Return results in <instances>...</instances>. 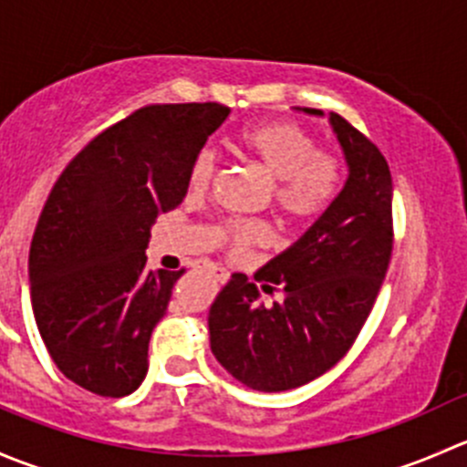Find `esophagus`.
Here are the masks:
<instances>
[{
	"label": "esophagus",
	"mask_w": 467,
	"mask_h": 467,
	"mask_svg": "<svg viewBox=\"0 0 467 467\" xmlns=\"http://www.w3.org/2000/svg\"><path fill=\"white\" fill-rule=\"evenodd\" d=\"M196 271L199 273H205V275H210V277H216V280H223V268H219V266H214V264H210V262H201V264H196Z\"/></svg>",
	"instance_id": "1"
}]
</instances>
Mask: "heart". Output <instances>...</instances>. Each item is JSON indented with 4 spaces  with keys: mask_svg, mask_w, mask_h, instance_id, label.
Listing matches in <instances>:
<instances>
[{
    "mask_svg": "<svg viewBox=\"0 0 467 467\" xmlns=\"http://www.w3.org/2000/svg\"><path fill=\"white\" fill-rule=\"evenodd\" d=\"M244 153L271 178L273 201L282 214L291 219H307L332 203L338 192V162L332 155L321 153L309 133L294 124L271 121L257 124L239 135ZM216 155L203 149L192 160L187 185L194 194H203L214 178ZM221 239L234 251L262 246L271 233L262 223L230 219L219 228Z\"/></svg>",
    "mask_w": 467,
    "mask_h": 467,
    "instance_id": "b5f03b06",
    "label": "heart"
}]
</instances>
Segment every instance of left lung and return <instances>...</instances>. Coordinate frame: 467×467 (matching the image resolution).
<instances>
[{"instance_id": "left-lung-1", "label": "left lung", "mask_w": 467, "mask_h": 467, "mask_svg": "<svg viewBox=\"0 0 467 467\" xmlns=\"http://www.w3.org/2000/svg\"><path fill=\"white\" fill-rule=\"evenodd\" d=\"M305 115L323 110L298 108ZM348 178L307 233L255 273H233L210 307V348L221 366L264 393L298 389L332 368L364 327L393 251V181L373 142L327 115Z\"/></svg>"}]
</instances>
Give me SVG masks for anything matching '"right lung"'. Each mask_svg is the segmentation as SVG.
<instances>
[{
  "instance_id": "add662e5",
  "label": "right lung",
  "mask_w": 467,
  "mask_h": 467,
  "mask_svg": "<svg viewBox=\"0 0 467 467\" xmlns=\"http://www.w3.org/2000/svg\"><path fill=\"white\" fill-rule=\"evenodd\" d=\"M221 103L146 106L89 142L56 181L29 251L33 317L60 373L121 398L149 370L150 332L182 271H149L162 212L182 203L192 160L228 119Z\"/></svg>"
}]
</instances>
